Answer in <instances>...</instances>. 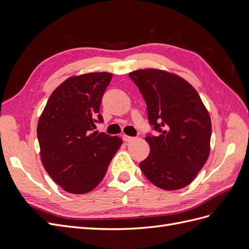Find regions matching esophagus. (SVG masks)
<instances>
[{"label":"esophagus","mask_w":249,"mask_h":249,"mask_svg":"<svg viewBox=\"0 0 249 249\" xmlns=\"http://www.w3.org/2000/svg\"><path fill=\"white\" fill-rule=\"evenodd\" d=\"M124 141L125 142H132V141H134L135 139V137H130V136H126V135H124Z\"/></svg>","instance_id":"34e87169"}]
</instances>
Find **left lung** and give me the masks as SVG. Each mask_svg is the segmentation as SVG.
<instances>
[{"instance_id": "8db88e82", "label": "left lung", "mask_w": 249, "mask_h": 249, "mask_svg": "<svg viewBox=\"0 0 249 249\" xmlns=\"http://www.w3.org/2000/svg\"><path fill=\"white\" fill-rule=\"evenodd\" d=\"M146 103L150 152L139 166L150 182L164 190L189 185L207 162L212 124L200 96L189 83L160 70L129 73Z\"/></svg>"}]
</instances>
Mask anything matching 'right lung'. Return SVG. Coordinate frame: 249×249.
Instances as JSON below:
<instances>
[{
    "label": "right lung",
    "instance_id": "1",
    "mask_svg": "<svg viewBox=\"0 0 249 249\" xmlns=\"http://www.w3.org/2000/svg\"><path fill=\"white\" fill-rule=\"evenodd\" d=\"M111 79L109 72L69 78L53 91L38 120L43 167L66 192L94 189L123 144L117 136L92 133L104 120L100 107Z\"/></svg>",
    "mask_w": 249,
    "mask_h": 249
}]
</instances>
